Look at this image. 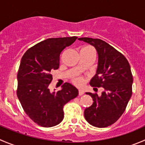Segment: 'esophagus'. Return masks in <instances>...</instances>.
Returning <instances> with one entry per match:
<instances>
[{
	"mask_svg": "<svg viewBox=\"0 0 145 145\" xmlns=\"http://www.w3.org/2000/svg\"><path fill=\"white\" fill-rule=\"evenodd\" d=\"M84 94V91H83V90H78V95H83Z\"/></svg>",
	"mask_w": 145,
	"mask_h": 145,
	"instance_id": "1",
	"label": "esophagus"
}]
</instances>
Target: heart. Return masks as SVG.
Here are the masks:
<instances>
[{
  "label": "heart",
  "mask_w": 145,
  "mask_h": 145,
  "mask_svg": "<svg viewBox=\"0 0 145 145\" xmlns=\"http://www.w3.org/2000/svg\"><path fill=\"white\" fill-rule=\"evenodd\" d=\"M72 81L73 83L77 86H81L84 83V78L81 76H74Z\"/></svg>",
  "instance_id": "1"
}]
</instances>
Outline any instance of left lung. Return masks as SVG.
<instances>
[{"label": "left lung", "mask_w": 145, "mask_h": 145, "mask_svg": "<svg viewBox=\"0 0 145 145\" xmlns=\"http://www.w3.org/2000/svg\"><path fill=\"white\" fill-rule=\"evenodd\" d=\"M78 40L92 45L97 50L98 66L90 84L103 88L100 96L86 93L93 103L85 109V118L93 126L105 128L121 117L131 99L133 82L131 67L123 54L104 40L86 37Z\"/></svg>", "instance_id": "left-lung-1"}]
</instances>
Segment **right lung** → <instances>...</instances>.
Here are the masks:
<instances>
[{
  "label": "right lung",
  "mask_w": 145,
  "mask_h": 145,
  "mask_svg": "<svg viewBox=\"0 0 145 145\" xmlns=\"http://www.w3.org/2000/svg\"><path fill=\"white\" fill-rule=\"evenodd\" d=\"M76 36L48 39L27 50L22 57L17 74V95L27 116L43 127H52L64 118V105L78 95L69 83L51 93L52 72L59 68V55Z\"/></svg>",
  "instance_id": "add662e5"
}]
</instances>
